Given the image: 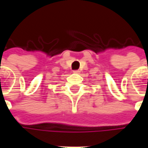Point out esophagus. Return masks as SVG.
Instances as JSON below:
<instances>
[{"label": "esophagus", "mask_w": 148, "mask_h": 148, "mask_svg": "<svg viewBox=\"0 0 148 148\" xmlns=\"http://www.w3.org/2000/svg\"><path fill=\"white\" fill-rule=\"evenodd\" d=\"M73 72H74V74H78V73H79L80 71H77V70H75V71H73Z\"/></svg>", "instance_id": "34e87169"}]
</instances>
